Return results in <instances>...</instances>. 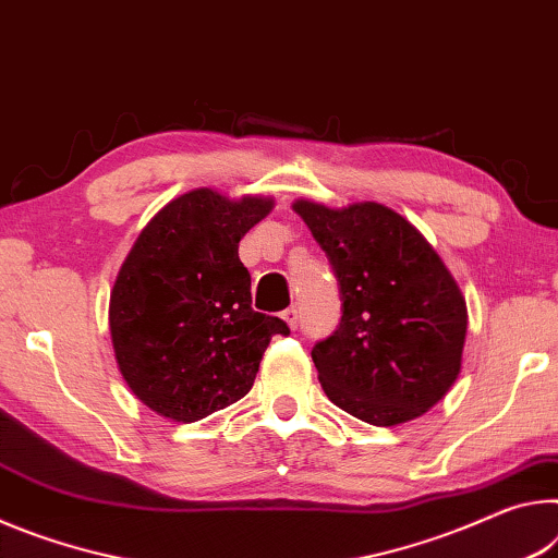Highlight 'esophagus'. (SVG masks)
<instances>
[{
    "label": "esophagus",
    "instance_id": "1",
    "mask_svg": "<svg viewBox=\"0 0 558 558\" xmlns=\"http://www.w3.org/2000/svg\"><path fill=\"white\" fill-rule=\"evenodd\" d=\"M281 318H284V322L289 324V328H296L299 326V312H296L294 306L287 308V312H281Z\"/></svg>",
    "mask_w": 558,
    "mask_h": 558
}]
</instances>
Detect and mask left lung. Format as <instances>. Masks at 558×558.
Wrapping results in <instances>:
<instances>
[{
	"mask_svg": "<svg viewBox=\"0 0 558 558\" xmlns=\"http://www.w3.org/2000/svg\"><path fill=\"white\" fill-rule=\"evenodd\" d=\"M331 264L341 322L312 349L318 380L345 413L388 427L430 410L460 373L468 306L435 250L378 203L299 199Z\"/></svg>",
	"mask_w": 558,
	"mask_h": 558,
	"instance_id": "8db88e82",
	"label": "left lung"
}]
</instances>
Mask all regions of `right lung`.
<instances>
[{"label":"right lung","instance_id":"add662e5","mask_svg":"<svg viewBox=\"0 0 558 558\" xmlns=\"http://www.w3.org/2000/svg\"><path fill=\"white\" fill-rule=\"evenodd\" d=\"M271 199L232 203L213 190L172 199L135 240L111 291L118 365L145 405L195 423L252 390L277 316L252 308L240 240L269 215Z\"/></svg>","mask_w":558,"mask_h":558}]
</instances>
